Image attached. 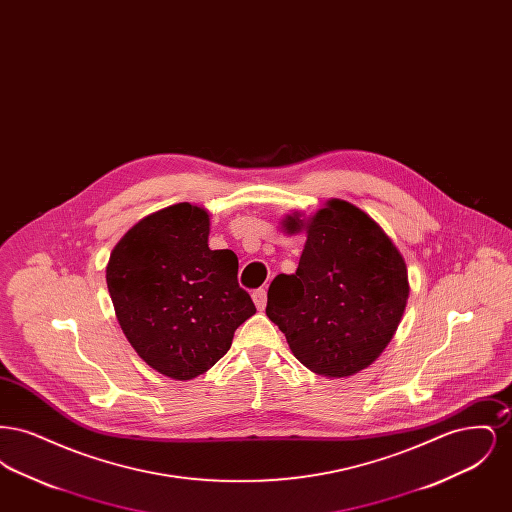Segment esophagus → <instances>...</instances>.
I'll use <instances>...</instances> for the list:
<instances>
[{
	"instance_id": "34e87169",
	"label": "esophagus",
	"mask_w": 512,
	"mask_h": 512,
	"mask_svg": "<svg viewBox=\"0 0 512 512\" xmlns=\"http://www.w3.org/2000/svg\"><path fill=\"white\" fill-rule=\"evenodd\" d=\"M251 297H253V303H255V307H257L259 311H263V309L267 307V290H265V288L255 290Z\"/></svg>"
}]
</instances>
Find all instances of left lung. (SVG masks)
<instances>
[{
  "instance_id": "8db88e82",
  "label": "left lung",
  "mask_w": 512,
  "mask_h": 512,
  "mask_svg": "<svg viewBox=\"0 0 512 512\" xmlns=\"http://www.w3.org/2000/svg\"><path fill=\"white\" fill-rule=\"evenodd\" d=\"M284 228L307 230V242L295 274L272 280L267 317L295 359L317 374L343 378L372 365L407 307L401 253L374 220L341 199L307 222L286 217Z\"/></svg>"
}]
</instances>
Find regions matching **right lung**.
<instances>
[{"instance_id":"1","label":"right lung","mask_w":512,"mask_h":512,"mask_svg":"<svg viewBox=\"0 0 512 512\" xmlns=\"http://www.w3.org/2000/svg\"><path fill=\"white\" fill-rule=\"evenodd\" d=\"M207 240V211L176 203L134 224L105 270L124 336L147 365L174 380L207 372L257 311L238 284L236 253L213 251Z\"/></svg>"}]
</instances>
